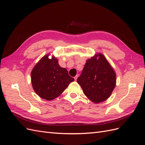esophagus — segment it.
Masks as SVG:
<instances>
[{"label": "esophagus", "instance_id": "esophagus-1", "mask_svg": "<svg viewBox=\"0 0 145 145\" xmlns=\"http://www.w3.org/2000/svg\"><path fill=\"white\" fill-rule=\"evenodd\" d=\"M77 77H78V75H77L76 76L74 77V79H75V80H76L77 79Z\"/></svg>", "mask_w": 145, "mask_h": 145}]
</instances>
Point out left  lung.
<instances>
[{
    "label": "left lung",
    "mask_w": 145,
    "mask_h": 145,
    "mask_svg": "<svg viewBox=\"0 0 145 145\" xmlns=\"http://www.w3.org/2000/svg\"><path fill=\"white\" fill-rule=\"evenodd\" d=\"M77 82L87 98L99 103L110 97L116 87V74L106 57L98 53L86 60Z\"/></svg>",
    "instance_id": "1"
}]
</instances>
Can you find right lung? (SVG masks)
<instances>
[{
  "label": "right lung",
  "instance_id": "right-lung-1",
  "mask_svg": "<svg viewBox=\"0 0 145 145\" xmlns=\"http://www.w3.org/2000/svg\"><path fill=\"white\" fill-rule=\"evenodd\" d=\"M50 54L44 56L34 66L31 73L33 89L39 97L52 100L62 94L74 80L68 71L59 65L58 59Z\"/></svg>",
  "mask_w": 145,
  "mask_h": 145
}]
</instances>
